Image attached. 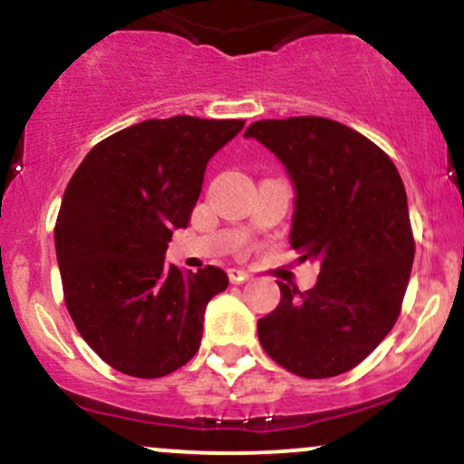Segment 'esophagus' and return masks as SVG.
I'll return each mask as SVG.
<instances>
[{
	"mask_svg": "<svg viewBox=\"0 0 464 464\" xmlns=\"http://www.w3.org/2000/svg\"><path fill=\"white\" fill-rule=\"evenodd\" d=\"M228 279H231V284H244V281L250 279V275L246 273V270L231 268V270H228Z\"/></svg>",
	"mask_w": 464,
	"mask_h": 464,
	"instance_id": "1",
	"label": "esophagus"
}]
</instances>
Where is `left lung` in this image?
I'll return each mask as SVG.
<instances>
[{"label":"left lung","mask_w":464,"mask_h":464,"mask_svg":"<svg viewBox=\"0 0 464 464\" xmlns=\"http://www.w3.org/2000/svg\"><path fill=\"white\" fill-rule=\"evenodd\" d=\"M295 183L290 244L321 264L316 285L279 281L281 301L257 321L259 343L276 364L307 380L358 366L401 312L414 237L395 163L358 130L327 117L250 124Z\"/></svg>","instance_id":"obj_1"}]
</instances>
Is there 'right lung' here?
<instances>
[{
	"instance_id": "add662e5",
	"label": "right lung",
	"mask_w": 464,
	"mask_h": 464,
	"mask_svg": "<svg viewBox=\"0 0 464 464\" xmlns=\"http://www.w3.org/2000/svg\"><path fill=\"white\" fill-rule=\"evenodd\" d=\"M244 120L174 115L106 137L69 180L54 242L65 305L84 343L126 375L154 380L200 347L205 307L227 290L216 266L165 262L188 227L209 159Z\"/></svg>"
}]
</instances>
